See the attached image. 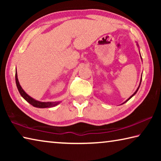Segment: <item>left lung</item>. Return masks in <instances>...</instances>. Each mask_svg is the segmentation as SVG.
Listing matches in <instances>:
<instances>
[{
  "label": "left lung",
  "mask_w": 161,
  "mask_h": 161,
  "mask_svg": "<svg viewBox=\"0 0 161 161\" xmlns=\"http://www.w3.org/2000/svg\"><path fill=\"white\" fill-rule=\"evenodd\" d=\"M141 77H142V76H141ZM141 80H142V78H141ZM141 82H140V85H141ZM140 85H139V86H140ZM139 86H138V89H137V90H136V92H134V93H133V95H132V96H131V97H129V99H127V100H126V102H124V103H126V102H127V101H129V99H130V98H131V97H133V95H134V94H136V92H137V91H138V89H139Z\"/></svg>",
  "instance_id": "left-lung-1"
}]
</instances>
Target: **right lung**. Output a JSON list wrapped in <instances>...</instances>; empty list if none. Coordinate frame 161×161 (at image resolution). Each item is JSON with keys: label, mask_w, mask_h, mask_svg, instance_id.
Returning a JSON list of instances; mask_svg holds the SVG:
<instances>
[{"label": "right lung", "mask_w": 161, "mask_h": 161, "mask_svg": "<svg viewBox=\"0 0 161 161\" xmlns=\"http://www.w3.org/2000/svg\"><path fill=\"white\" fill-rule=\"evenodd\" d=\"M15 81H16V85H17L18 89L19 92H20L21 96L23 97L29 103H31V105L33 106V107H37V108H49V107H54V106H55L58 103V102H41L32 99V97H31L29 95L27 94L25 92V91L22 89L21 86L20 85V84H19L17 73H15Z\"/></svg>", "instance_id": "add662e5"}]
</instances>
